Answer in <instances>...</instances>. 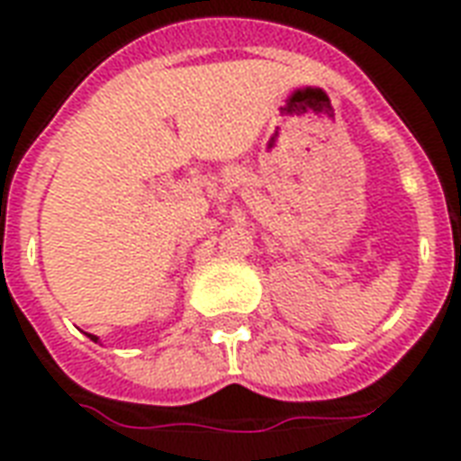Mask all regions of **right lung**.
Wrapping results in <instances>:
<instances>
[{
  "label": "right lung",
  "instance_id": "right-lung-1",
  "mask_svg": "<svg viewBox=\"0 0 461 461\" xmlns=\"http://www.w3.org/2000/svg\"><path fill=\"white\" fill-rule=\"evenodd\" d=\"M91 339H94V340H98V339H95V336H91Z\"/></svg>",
  "mask_w": 461,
  "mask_h": 461
}]
</instances>
